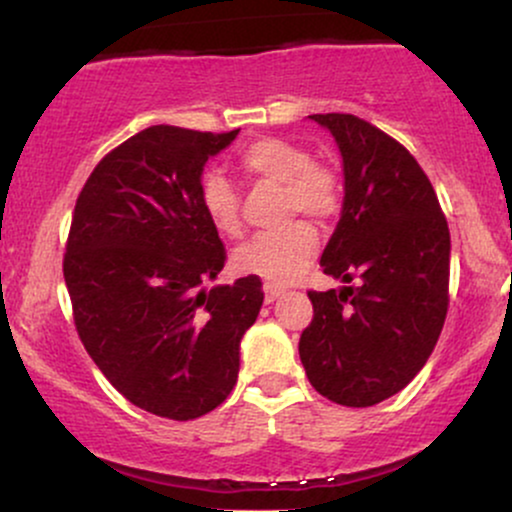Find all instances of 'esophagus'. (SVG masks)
<instances>
[{
    "label": "esophagus",
    "mask_w": 512,
    "mask_h": 512,
    "mask_svg": "<svg viewBox=\"0 0 512 512\" xmlns=\"http://www.w3.org/2000/svg\"><path fill=\"white\" fill-rule=\"evenodd\" d=\"M286 289H281V286H274V284H267L264 286V301L267 303H274L276 298L281 296V293H284Z\"/></svg>",
    "instance_id": "esophagus-1"
}]
</instances>
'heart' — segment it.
I'll return each mask as SVG.
<instances>
[{
	"label": "heart",
	"mask_w": 512,
	"mask_h": 512,
	"mask_svg": "<svg viewBox=\"0 0 512 512\" xmlns=\"http://www.w3.org/2000/svg\"><path fill=\"white\" fill-rule=\"evenodd\" d=\"M238 158L252 178L281 185L286 219L305 214L315 221H330L342 209V180L337 170L327 163L313 161L310 151L291 139H255L240 151ZM199 204L221 236L236 238L243 233L238 192L216 170L202 175ZM315 250V228L305 221H293L281 231L243 245L233 257V264L240 274L260 276L269 284H291L313 260Z\"/></svg>",
	"instance_id": "obj_1"
}]
</instances>
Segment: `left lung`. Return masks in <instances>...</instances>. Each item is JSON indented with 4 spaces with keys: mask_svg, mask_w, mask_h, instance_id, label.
Here are the masks:
<instances>
[{
    "mask_svg": "<svg viewBox=\"0 0 512 512\" xmlns=\"http://www.w3.org/2000/svg\"><path fill=\"white\" fill-rule=\"evenodd\" d=\"M344 161V209L322 252L342 291H308L298 342L310 385L344 407H373L424 368L450 303V231L436 190L397 139L349 113L310 115Z\"/></svg>",
    "mask_w": 512,
    "mask_h": 512,
    "instance_id": "1",
    "label": "left lung"
}]
</instances>
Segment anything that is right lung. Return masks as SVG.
Returning <instances> with one entry per match:
<instances>
[{"label":"right lung","instance_id":"add662e5","mask_svg":"<svg viewBox=\"0 0 512 512\" xmlns=\"http://www.w3.org/2000/svg\"><path fill=\"white\" fill-rule=\"evenodd\" d=\"M236 134L146 127L76 197L62 262L76 332L110 385L163 419H197L231 395L240 339L264 301L260 276L202 289L226 248L199 182Z\"/></svg>","mask_w":512,"mask_h":512}]
</instances>
